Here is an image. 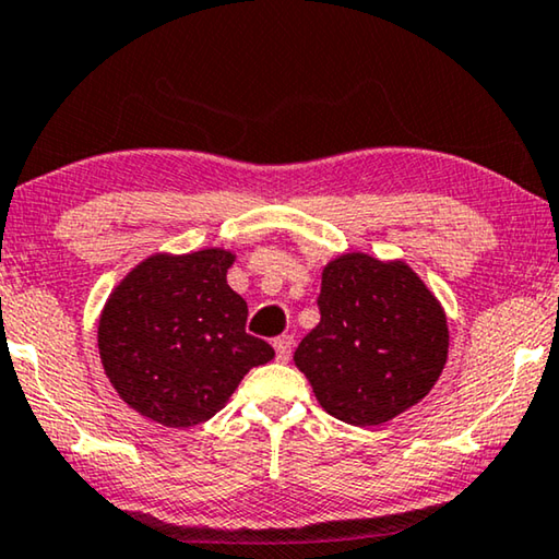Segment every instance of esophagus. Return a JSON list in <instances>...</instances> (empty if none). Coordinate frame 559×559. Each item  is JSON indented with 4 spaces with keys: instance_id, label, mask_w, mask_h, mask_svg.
<instances>
[{
    "instance_id": "esophagus-1",
    "label": "esophagus",
    "mask_w": 559,
    "mask_h": 559,
    "mask_svg": "<svg viewBox=\"0 0 559 559\" xmlns=\"http://www.w3.org/2000/svg\"><path fill=\"white\" fill-rule=\"evenodd\" d=\"M292 347H295V340L289 334H282V337L274 340V352H277V362H289Z\"/></svg>"
}]
</instances>
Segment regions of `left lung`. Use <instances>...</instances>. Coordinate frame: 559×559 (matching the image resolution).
I'll return each mask as SVG.
<instances>
[{
  "label": "left lung",
  "mask_w": 559,
  "mask_h": 559,
  "mask_svg": "<svg viewBox=\"0 0 559 559\" xmlns=\"http://www.w3.org/2000/svg\"><path fill=\"white\" fill-rule=\"evenodd\" d=\"M317 305L322 320L299 342L295 365L332 417L355 427L390 423L440 380L448 314L407 262L334 257Z\"/></svg>",
  "instance_id": "left-lung-1"
}]
</instances>
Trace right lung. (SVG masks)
<instances>
[{
  "label": "right lung",
  "mask_w": 559,
  "mask_h": 559,
  "mask_svg": "<svg viewBox=\"0 0 559 559\" xmlns=\"http://www.w3.org/2000/svg\"><path fill=\"white\" fill-rule=\"evenodd\" d=\"M235 252H157L127 272L99 314L107 380L127 405L165 427H194L227 405L274 349L245 332L247 302L227 285Z\"/></svg>",
  "instance_id": "obj_1"
}]
</instances>
